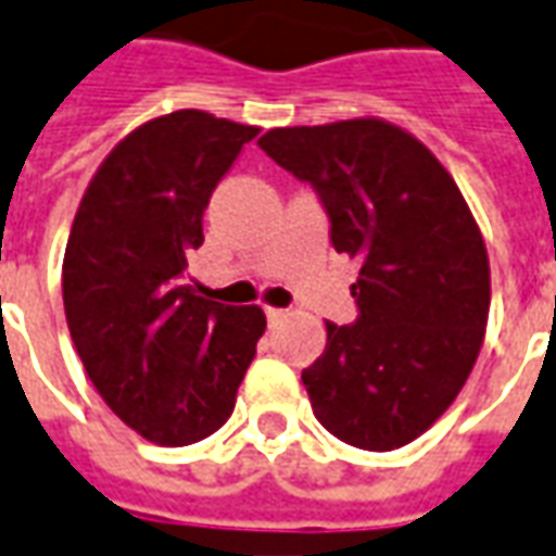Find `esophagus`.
Wrapping results in <instances>:
<instances>
[{
	"instance_id": "34e87169",
	"label": "esophagus",
	"mask_w": 556,
	"mask_h": 556,
	"mask_svg": "<svg viewBox=\"0 0 556 556\" xmlns=\"http://www.w3.org/2000/svg\"><path fill=\"white\" fill-rule=\"evenodd\" d=\"M266 318H269V324H278L281 318H287L285 308H275V305H266Z\"/></svg>"
}]
</instances>
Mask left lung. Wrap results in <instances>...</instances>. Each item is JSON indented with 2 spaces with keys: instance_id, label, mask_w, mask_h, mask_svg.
Wrapping results in <instances>:
<instances>
[{
  "instance_id": "obj_1",
  "label": "left lung",
  "mask_w": 556,
  "mask_h": 556,
  "mask_svg": "<svg viewBox=\"0 0 556 556\" xmlns=\"http://www.w3.org/2000/svg\"><path fill=\"white\" fill-rule=\"evenodd\" d=\"M271 162L308 180L339 253L361 263V318L327 324L324 355L303 370L312 409L361 450L416 441L456 401L490 318V256L468 201L434 152L376 115L271 128Z\"/></svg>"
}]
</instances>
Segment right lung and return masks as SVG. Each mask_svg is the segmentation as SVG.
Returning <instances> with one entry per match:
<instances>
[{
    "label": "right lung",
    "instance_id": "right-lung-1",
    "mask_svg": "<svg viewBox=\"0 0 556 556\" xmlns=\"http://www.w3.org/2000/svg\"><path fill=\"white\" fill-rule=\"evenodd\" d=\"M260 134L201 110L149 118L100 162L63 253L66 327L97 394L140 438L214 434L266 333L260 305L199 296L186 275L219 177Z\"/></svg>",
    "mask_w": 556,
    "mask_h": 556
}]
</instances>
